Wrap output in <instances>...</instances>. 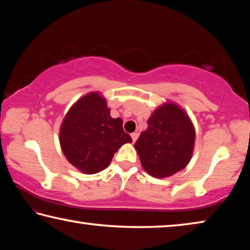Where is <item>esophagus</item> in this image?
I'll return each instance as SVG.
<instances>
[{
	"label": "esophagus",
	"mask_w": 250,
	"mask_h": 250,
	"mask_svg": "<svg viewBox=\"0 0 250 250\" xmlns=\"http://www.w3.org/2000/svg\"><path fill=\"white\" fill-rule=\"evenodd\" d=\"M138 137H139V133H138V132H133V133H131V138H132V141H133V142L137 141Z\"/></svg>",
	"instance_id": "obj_1"
}]
</instances>
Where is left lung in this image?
I'll use <instances>...</instances> for the list:
<instances>
[{"instance_id":"8db88e82","label":"left lung","mask_w":250,"mask_h":250,"mask_svg":"<svg viewBox=\"0 0 250 250\" xmlns=\"http://www.w3.org/2000/svg\"><path fill=\"white\" fill-rule=\"evenodd\" d=\"M147 124L134 143L143 170L156 179L183 170L195 145V128L185 110L167 100L151 113Z\"/></svg>"}]
</instances>
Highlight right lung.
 Masks as SVG:
<instances>
[{
    "mask_svg": "<svg viewBox=\"0 0 250 250\" xmlns=\"http://www.w3.org/2000/svg\"><path fill=\"white\" fill-rule=\"evenodd\" d=\"M122 119L110 116L107 100L99 91L88 92L71 105L59 129V143L71 166L84 174L109 167L119 147L131 143Z\"/></svg>",
    "mask_w": 250,
    "mask_h": 250,
    "instance_id": "add662e5",
    "label": "right lung"
}]
</instances>
